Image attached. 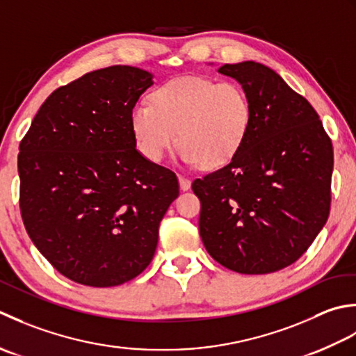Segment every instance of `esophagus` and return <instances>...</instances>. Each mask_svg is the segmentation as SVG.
Returning a JSON list of instances; mask_svg holds the SVG:
<instances>
[{"label": "esophagus", "instance_id": "esophagus-1", "mask_svg": "<svg viewBox=\"0 0 356 356\" xmlns=\"http://www.w3.org/2000/svg\"><path fill=\"white\" fill-rule=\"evenodd\" d=\"M178 179H179V187H181V191H188V188H191V179L188 178H186L184 175H178Z\"/></svg>", "mask_w": 356, "mask_h": 356}]
</instances>
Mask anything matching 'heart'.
Masks as SVG:
<instances>
[{
  "instance_id": "heart-1",
  "label": "heart",
  "mask_w": 356,
  "mask_h": 356,
  "mask_svg": "<svg viewBox=\"0 0 356 356\" xmlns=\"http://www.w3.org/2000/svg\"><path fill=\"white\" fill-rule=\"evenodd\" d=\"M136 149L163 161L177 143L179 156L202 169H220L241 150L252 124V101L243 86L201 75L173 78L129 115Z\"/></svg>"
}]
</instances>
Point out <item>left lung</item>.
Wrapping results in <instances>:
<instances>
[{
  "mask_svg": "<svg viewBox=\"0 0 356 356\" xmlns=\"http://www.w3.org/2000/svg\"><path fill=\"white\" fill-rule=\"evenodd\" d=\"M252 101L241 150L222 169L195 179L200 235L229 270L263 275L293 264L330 212L333 147L309 101L259 63L224 64Z\"/></svg>",
  "mask_w": 356,
  "mask_h": 356,
  "instance_id": "left-lung-1",
  "label": "left lung"
}]
</instances>
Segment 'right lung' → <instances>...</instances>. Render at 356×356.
<instances>
[{
  "instance_id": "1",
  "label": "right lung",
  "mask_w": 356,
  "mask_h": 356,
  "mask_svg": "<svg viewBox=\"0 0 356 356\" xmlns=\"http://www.w3.org/2000/svg\"><path fill=\"white\" fill-rule=\"evenodd\" d=\"M154 84L111 66L58 87L19 143V210L42 257L90 287L120 286L150 264L179 195L170 169L136 150L129 115Z\"/></svg>"
}]
</instances>
